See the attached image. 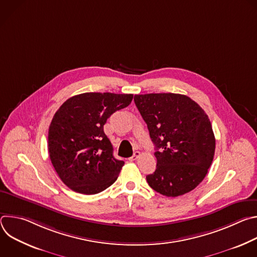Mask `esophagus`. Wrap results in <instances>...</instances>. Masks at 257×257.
Masks as SVG:
<instances>
[{
	"mask_svg": "<svg viewBox=\"0 0 257 257\" xmlns=\"http://www.w3.org/2000/svg\"><path fill=\"white\" fill-rule=\"evenodd\" d=\"M140 156H141V154H140L139 152H135L134 155H133L131 158H129V161H131V162H132V161H136Z\"/></svg>",
	"mask_w": 257,
	"mask_h": 257,
	"instance_id": "34e87169",
	"label": "esophagus"
}]
</instances>
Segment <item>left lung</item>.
<instances>
[{"label":"left lung","mask_w":257,"mask_h":257,"mask_svg":"<svg viewBox=\"0 0 257 257\" xmlns=\"http://www.w3.org/2000/svg\"><path fill=\"white\" fill-rule=\"evenodd\" d=\"M134 101L157 151V169L146 176L149 185L168 197L190 192L206 176L214 156L207 115L184 94H136Z\"/></svg>","instance_id":"left-lung-1"}]
</instances>
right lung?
Masks as SVG:
<instances>
[{"instance_id":"obj_1","label":"right lung","mask_w":257,"mask_h":257,"mask_svg":"<svg viewBox=\"0 0 257 257\" xmlns=\"http://www.w3.org/2000/svg\"><path fill=\"white\" fill-rule=\"evenodd\" d=\"M132 98L133 94L85 92L67 99L54 115L48 136L50 159L73 191L96 194L117 180L124 162L114 158L103 125Z\"/></svg>"}]
</instances>
